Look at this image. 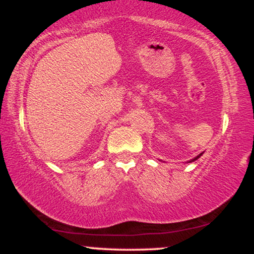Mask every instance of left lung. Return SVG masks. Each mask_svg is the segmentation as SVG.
<instances>
[{
  "label": "left lung",
  "instance_id": "left-lung-1",
  "mask_svg": "<svg viewBox=\"0 0 254 254\" xmlns=\"http://www.w3.org/2000/svg\"><path fill=\"white\" fill-rule=\"evenodd\" d=\"M200 155H202V154H199V155H198L197 157H194V159H193V160H191V161H194V160H197V159H198V157H199Z\"/></svg>",
  "mask_w": 254,
  "mask_h": 254
}]
</instances>
